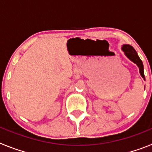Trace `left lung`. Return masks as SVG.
<instances>
[{
  "label": "left lung",
  "instance_id": "1",
  "mask_svg": "<svg viewBox=\"0 0 152 152\" xmlns=\"http://www.w3.org/2000/svg\"><path fill=\"white\" fill-rule=\"evenodd\" d=\"M122 50L124 52V54L126 55V56L128 58L130 61H132V62H134L135 64H136V65L139 67V73H140L141 76L142 77V78L145 80V77L144 75V66H143V63H142V60L140 59V58L139 57L138 54H137L136 51L135 50L133 47L132 45H128V44H124V45H122Z\"/></svg>",
  "mask_w": 152,
  "mask_h": 152
}]
</instances>
